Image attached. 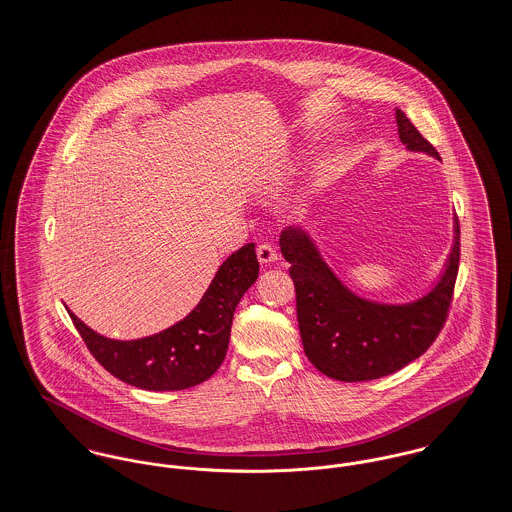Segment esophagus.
<instances>
[{
  "label": "esophagus",
  "mask_w": 512,
  "mask_h": 512,
  "mask_svg": "<svg viewBox=\"0 0 512 512\" xmlns=\"http://www.w3.org/2000/svg\"><path fill=\"white\" fill-rule=\"evenodd\" d=\"M257 257H259V261H261L263 265L277 261V249H275V245L269 243V241H267V243H261V245L257 247Z\"/></svg>",
  "instance_id": "obj_1"
}]
</instances>
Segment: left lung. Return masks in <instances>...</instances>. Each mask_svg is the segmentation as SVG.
<instances>
[{"label": "left lung", "mask_w": 512, "mask_h": 512, "mask_svg": "<svg viewBox=\"0 0 512 512\" xmlns=\"http://www.w3.org/2000/svg\"><path fill=\"white\" fill-rule=\"evenodd\" d=\"M398 132L409 150L439 158L406 112L396 110ZM455 243L441 283L417 303L404 307L376 305L352 295L324 265L301 229L281 233L283 257L297 293V318L308 360L340 382H368L394 374L419 358L439 336L453 301L461 241Z\"/></svg>", "instance_id": "obj_1"}]
</instances>
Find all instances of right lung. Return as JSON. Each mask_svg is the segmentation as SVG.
<instances>
[{
	"label": "right lung",
	"mask_w": 512,
	"mask_h": 512,
	"mask_svg": "<svg viewBox=\"0 0 512 512\" xmlns=\"http://www.w3.org/2000/svg\"><path fill=\"white\" fill-rule=\"evenodd\" d=\"M257 275L255 243H247L219 267L202 301L184 320L140 340L104 338L73 312L69 316L89 352L114 378L150 392L186 390L211 378L221 366L233 312Z\"/></svg>",
	"instance_id": "right-lung-1"
}]
</instances>
